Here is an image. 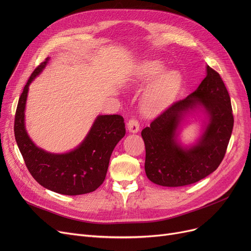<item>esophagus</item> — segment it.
Segmentation results:
<instances>
[{"instance_id":"1","label":"esophagus","mask_w":251,"mask_h":251,"mask_svg":"<svg viewBox=\"0 0 251 251\" xmlns=\"http://www.w3.org/2000/svg\"><path fill=\"white\" fill-rule=\"evenodd\" d=\"M127 128L129 130V132H131V133H137L138 131H139V122L134 118L130 119L129 122L127 123Z\"/></svg>"}]
</instances>
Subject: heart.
Wrapping results in <instances>:
<instances>
[{
  "label": "heart",
  "mask_w": 251,
  "mask_h": 251,
  "mask_svg": "<svg viewBox=\"0 0 251 251\" xmlns=\"http://www.w3.org/2000/svg\"><path fill=\"white\" fill-rule=\"evenodd\" d=\"M164 65L155 60L144 61L138 67L137 76L141 80L158 76L148 86L141 100V108L148 114H157L168 108L181 86V75L177 71L164 72Z\"/></svg>",
  "instance_id": "b5f03b06"
}]
</instances>
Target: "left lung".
I'll list each match as a JSON object with an SVG mask.
<instances>
[{
  "instance_id": "8db88e82",
  "label": "left lung",
  "mask_w": 251,
  "mask_h": 251,
  "mask_svg": "<svg viewBox=\"0 0 251 251\" xmlns=\"http://www.w3.org/2000/svg\"><path fill=\"white\" fill-rule=\"evenodd\" d=\"M197 110L206 118L202 134L193 145L184 146L178 139L179 126L188 113ZM233 125L228 90L220 74L206 66V76L196 90L141 131L148 178L157 185L179 187L212 174L225 156Z\"/></svg>"
}]
</instances>
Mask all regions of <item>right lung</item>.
Segmentation results:
<instances>
[{"label":"right lung","mask_w":251,"mask_h":251,"mask_svg":"<svg viewBox=\"0 0 251 251\" xmlns=\"http://www.w3.org/2000/svg\"><path fill=\"white\" fill-rule=\"evenodd\" d=\"M49 61L47 58L38 66L23 88L15 115V139L26 167L42 186L65 195L89 193L102 184L111 154L125 136L124 119L120 115L98 116L82 142L68 152H49L36 147L25 128V105L30 83Z\"/></svg>","instance_id":"1"}]
</instances>
